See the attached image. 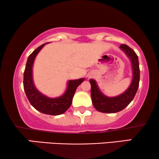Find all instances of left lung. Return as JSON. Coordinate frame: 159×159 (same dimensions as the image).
Returning a JSON list of instances; mask_svg holds the SVG:
<instances>
[{
  "label": "left lung",
  "instance_id": "1",
  "mask_svg": "<svg viewBox=\"0 0 159 159\" xmlns=\"http://www.w3.org/2000/svg\"><path fill=\"white\" fill-rule=\"evenodd\" d=\"M120 48L130 58L132 64L133 80L130 85L121 94L114 97H108L100 91L94 80H89L91 85V99L93 106L102 113H113L122 111L131 102L139 89L140 78L139 63L138 56L132 48L125 44H121Z\"/></svg>",
  "mask_w": 159,
  "mask_h": 159
}]
</instances>
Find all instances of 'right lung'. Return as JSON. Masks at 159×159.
I'll use <instances>...</instances> for the list:
<instances>
[{
    "instance_id": "add662e5",
    "label": "right lung",
    "mask_w": 159,
    "mask_h": 159,
    "mask_svg": "<svg viewBox=\"0 0 159 159\" xmlns=\"http://www.w3.org/2000/svg\"><path fill=\"white\" fill-rule=\"evenodd\" d=\"M46 43L36 48L27 60L23 74V88L31 105L40 112L48 115H60L69 108L77 87L85 80V78L69 80L67 89L61 97L49 98L40 93L35 87L32 77V67L37 54Z\"/></svg>"
}]
</instances>
